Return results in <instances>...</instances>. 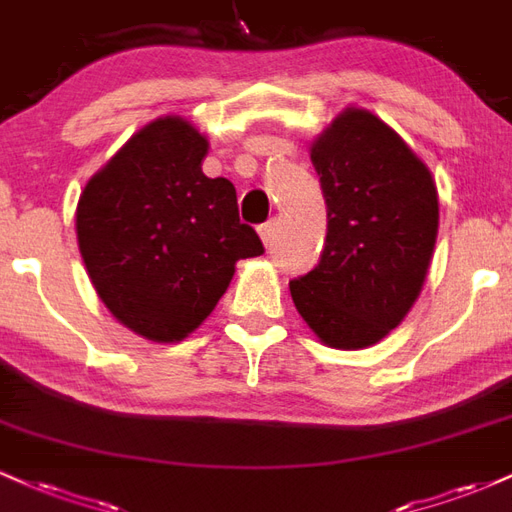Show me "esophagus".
<instances>
[{
    "label": "esophagus",
    "instance_id": "1",
    "mask_svg": "<svg viewBox=\"0 0 512 512\" xmlns=\"http://www.w3.org/2000/svg\"><path fill=\"white\" fill-rule=\"evenodd\" d=\"M257 231H260V238H262V243H264V248H269V245L274 243V231H276V221H267V223H262L260 228H257Z\"/></svg>",
    "mask_w": 512,
    "mask_h": 512
}]
</instances>
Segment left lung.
<instances>
[{"label":"left lung","instance_id":"obj_1","mask_svg":"<svg viewBox=\"0 0 512 512\" xmlns=\"http://www.w3.org/2000/svg\"><path fill=\"white\" fill-rule=\"evenodd\" d=\"M327 204L320 264L289 284L322 344H378L416 303L438 238V190L411 146L370 110L346 108L310 144Z\"/></svg>","mask_w":512,"mask_h":512}]
</instances>
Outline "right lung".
Listing matches in <instances>:
<instances>
[{
    "label": "right lung",
    "instance_id": "right-lung-1",
    "mask_svg": "<svg viewBox=\"0 0 512 512\" xmlns=\"http://www.w3.org/2000/svg\"><path fill=\"white\" fill-rule=\"evenodd\" d=\"M209 139L180 115L139 129L86 182L76 240L88 279L127 330L182 342L211 315L236 262L262 255L240 223L236 187L207 178Z\"/></svg>",
    "mask_w": 512,
    "mask_h": 512
}]
</instances>
